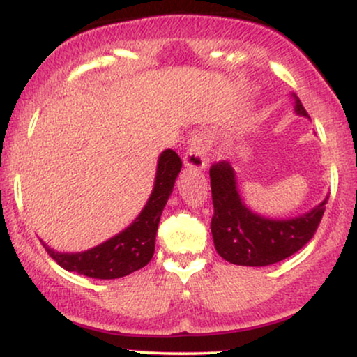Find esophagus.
<instances>
[{
	"instance_id": "34e87169",
	"label": "esophagus",
	"mask_w": 357,
	"mask_h": 357,
	"mask_svg": "<svg viewBox=\"0 0 357 357\" xmlns=\"http://www.w3.org/2000/svg\"><path fill=\"white\" fill-rule=\"evenodd\" d=\"M183 161L184 166L191 167V169H203V167H206V144H204L203 132L191 134Z\"/></svg>"
}]
</instances>
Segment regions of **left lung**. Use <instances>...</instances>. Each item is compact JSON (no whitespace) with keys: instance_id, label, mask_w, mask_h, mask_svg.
<instances>
[{"instance_id":"left-lung-1","label":"left lung","mask_w":357,"mask_h":357,"mask_svg":"<svg viewBox=\"0 0 357 357\" xmlns=\"http://www.w3.org/2000/svg\"><path fill=\"white\" fill-rule=\"evenodd\" d=\"M296 97V112L309 117ZM213 218L211 235L221 258L245 267H265L298 252L312 240L321 223L327 196L315 210L292 220H268L255 215L241 203L233 167L227 161L210 167Z\"/></svg>"}]
</instances>
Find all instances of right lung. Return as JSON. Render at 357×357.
<instances>
[{"label": "right lung", "instance_id": "1", "mask_svg": "<svg viewBox=\"0 0 357 357\" xmlns=\"http://www.w3.org/2000/svg\"><path fill=\"white\" fill-rule=\"evenodd\" d=\"M181 166V158L173 149H166L161 154L153 195L141 215L127 230L104 241L99 247L82 253H59L43 243L47 253L68 272H77L80 275L102 278V280L126 277L146 267L154 255L155 233H158L161 213L173 191Z\"/></svg>", "mask_w": 357, "mask_h": 357}]
</instances>
